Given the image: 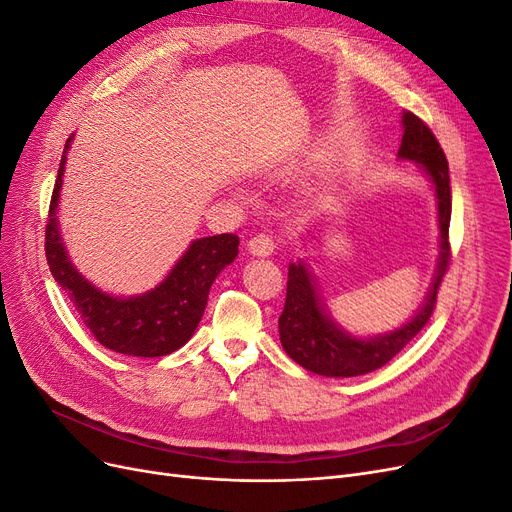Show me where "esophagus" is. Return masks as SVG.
<instances>
[{
    "label": "esophagus",
    "instance_id": "1",
    "mask_svg": "<svg viewBox=\"0 0 512 512\" xmlns=\"http://www.w3.org/2000/svg\"><path fill=\"white\" fill-rule=\"evenodd\" d=\"M275 247H277L275 239L271 235H265V232H260V235H254L250 241H247V250H250L252 256H269L273 254Z\"/></svg>",
    "mask_w": 512,
    "mask_h": 512
}]
</instances>
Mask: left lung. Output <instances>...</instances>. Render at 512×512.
Segmentation results:
<instances>
[{
    "label": "left lung",
    "mask_w": 512,
    "mask_h": 512,
    "mask_svg": "<svg viewBox=\"0 0 512 512\" xmlns=\"http://www.w3.org/2000/svg\"><path fill=\"white\" fill-rule=\"evenodd\" d=\"M404 136L397 156L401 160L423 166L425 175L436 188L438 226H440V256L433 282L421 309L391 333L376 337H354L331 320L320 303L314 277L309 275L305 262H290L286 303L280 316V339L286 354L307 371L327 378H352L376 371L389 363L395 354L404 350L421 333L436 307L438 288L451 262V243H448V224H451V177L448 162L438 138L427 123L414 113L401 115Z\"/></svg>",
    "instance_id": "left-lung-1"
}]
</instances>
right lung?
Listing matches in <instances>:
<instances>
[{
	"mask_svg": "<svg viewBox=\"0 0 512 512\" xmlns=\"http://www.w3.org/2000/svg\"><path fill=\"white\" fill-rule=\"evenodd\" d=\"M70 143L72 138H68L59 162L49 222H46L44 252L55 282L66 290L87 331L104 348L130 356H147V359L179 350L188 344L205 314L209 288L215 277L237 258L239 237L215 235L192 241L188 252L177 260L164 280L138 297L126 299L102 292L74 269L61 243L57 205Z\"/></svg>",
	"mask_w": 512,
	"mask_h": 512,
	"instance_id": "right-lung-1",
	"label": "right lung"
}]
</instances>
